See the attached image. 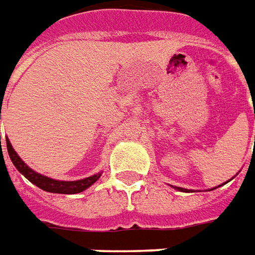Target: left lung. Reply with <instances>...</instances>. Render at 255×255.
<instances>
[{
	"label": "left lung",
	"mask_w": 255,
	"mask_h": 255,
	"mask_svg": "<svg viewBox=\"0 0 255 255\" xmlns=\"http://www.w3.org/2000/svg\"><path fill=\"white\" fill-rule=\"evenodd\" d=\"M178 190H182V192H188V189H183V188H176Z\"/></svg>",
	"instance_id": "1"
}]
</instances>
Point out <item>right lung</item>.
Segmentation results:
<instances>
[{
    "label": "right lung",
    "instance_id": "1",
    "mask_svg": "<svg viewBox=\"0 0 255 255\" xmlns=\"http://www.w3.org/2000/svg\"><path fill=\"white\" fill-rule=\"evenodd\" d=\"M1 119V117H0ZM0 145H1V135H0ZM6 149L11 161L15 165V168L22 173L26 179L32 182L33 185H36L38 188L42 190H46L50 193H65V195H73V193H80L87 188H90L96 180L101 176V173H96L93 176L84 178L80 180H56L48 178L45 175H40L38 172L32 171L28 165H25L22 159L19 158V155L15 152V149L12 148V145L9 142V139L6 138Z\"/></svg>",
    "mask_w": 255,
    "mask_h": 255
}]
</instances>
